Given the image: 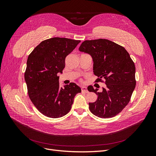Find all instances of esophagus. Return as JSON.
<instances>
[{
    "label": "esophagus",
    "mask_w": 156,
    "mask_h": 156,
    "mask_svg": "<svg viewBox=\"0 0 156 156\" xmlns=\"http://www.w3.org/2000/svg\"><path fill=\"white\" fill-rule=\"evenodd\" d=\"M81 91L83 92L87 93V92H88V90H87V87H81Z\"/></svg>",
    "instance_id": "esophagus-1"
}]
</instances>
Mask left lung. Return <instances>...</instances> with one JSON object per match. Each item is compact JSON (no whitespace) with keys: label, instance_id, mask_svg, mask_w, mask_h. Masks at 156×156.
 Here are the masks:
<instances>
[{"label":"left lung","instance_id":"1","mask_svg":"<svg viewBox=\"0 0 156 156\" xmlns=\"http://www.w3.org/2000/svg\"><path fill=\"white\" fill-rule=\"evenodd\" d=\"M79 49L92 56L94 74L98 77L95 83L106 84L101 92L88 87L89 92L98 96L95 102L89 103L90 111L101 119L116 116L128 104L135 88L133 60L124 47L106 39L85 40Z\"/></svg>","mask_w":156,"mask_h":156}]
</instances>
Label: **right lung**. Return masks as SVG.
I'll list each match as a JSON object with an SVG mask.
<instances>
[{
	"label": "right lung",
	"mask_w": 156,
	"mask_h": 156,
	"mask_svg": "<svg viewBox=\"0 0 156 156\" xmlns=\"http://www.w3.org/2000/svg\"><path fill=\"white\" fill-rule=\"evenodd\" d=\"M81 42L65 37L42 41L29 55L25 72L31 101L41 114L58 119L69 112L74 97L81 89L76 84L60 87L58 73L65 68L66 57Z\"/></svg>",
	"instance_id": "1"
}]
</instances>
